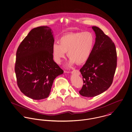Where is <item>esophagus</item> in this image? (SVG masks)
I'll list each match as a JSON object with an SVG mask.
<instances>
[{
  "label": "esophagus",
  "mask_w": 132,
  "mask_h": 132,
  "mask_svg": "<svg viewBox=\"0 0 132 132\" xmlns=\"http://www.w3.org/2000/svg\"><path fill=\"white\" fill-rule=\"evenodd\" d=\"M71 73L73 74H76L77 75H80V72L78 70H74L73 71L71 72Z\"/></svg>",
  "instance_id": "1"
}]
</instances>
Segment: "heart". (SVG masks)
<instances>
[{
	"instance_id": "b5f03b06",
	"label": "heart",
	"mask_w": 132,
	"mask_h": 132,
	"mask_svg": "<svg viewBox=\"0 0 132 132\" xmlns=\"http://www.w3.org/2000/svg\"><path fill=\"white\" fill-rule=\"evenodd\" d=\"M59 43H54L52 46L54 61L60 64L67 53L70 58L67 65L71 66L75 63L80 65L88 60L94 48L95 38L90 31L70 32L62 36Z\"/></svg>"
}]
</instances>
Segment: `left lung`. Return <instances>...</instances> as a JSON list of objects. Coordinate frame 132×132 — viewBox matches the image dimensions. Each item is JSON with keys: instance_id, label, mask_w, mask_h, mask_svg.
<instances>
[{"instance_id": "left-lung-1", "label": "left lung", "mask_w": 132, "mask_h": 132, "mask_svg": "<svg viewBox=\"0 0 132 132\" xmlns=\"http://www.w3.org/2000/svg\"><path fill=\"white\" fill-rule=\"evenodd\" d=\"M95 42L91 55L80 70L83 85L79 93L94 97L106 91L112 85L117 67V56L112 40L99 28L93 26Z\"/></svg>"}]
</instances>
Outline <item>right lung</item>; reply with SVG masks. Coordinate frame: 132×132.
<instances>
[{"label":"right lung","instance_id":"right-lung-1","mask_svg":"<svg viewBox=\"0 0 132 132\" xmlns=\"http://www.w3.org/2000/svg\"><path fill=\"white\" fill-rule=\"evenodd\" d=\"M54 43L51 29L42 26L30 30L18 49L15 65L18 85L31 99L47 98L54 79L64 72L53 60Z\"/></svg>","mask_w":132,"mask_h":132}]
</instances>
